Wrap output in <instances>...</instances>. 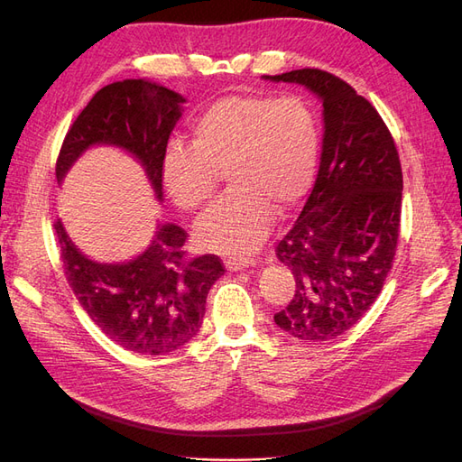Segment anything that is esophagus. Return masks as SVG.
Instances as JSON below:
<instances>
[{
  "mask_svg": "<svg viewBox=\"0 0 462 462\" xmlns=\"http://www.w3.org/2000/svg\"><path fill=\"white\" fill-rule=\"evenodd\" d=\"M256 260L254 258H245V256H235V258H227L226 260V268L229 272H239L248 268V265H254Z\"/></svg>",
  "mask_w": 462,
  "mask_h": 462,
  "instance_id": "1",
  "label": "esophagus"
}]
</instances>
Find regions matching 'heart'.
I'll use <instances>...</instances> for the list:
<instances>
[{
	"label": "heart",
	"instance_id": "b5f03b06",
	"mask_svg": "<svg viewBox=\"0 0 462 462\" xmlns=\"http://www.w3.org/2000/svg\"><path fill=\"white\" fill-rule=\"evenodd\" d=\"M192 146H167L162 177L173 202L197 214L212 202L219 175L231 194L197 227L202 248L223 254L254 250L277 212L295 209L310 190L319 153V125L299 96L233 94L192 121Z\"/></svg>",
	"mask_w": 462,
	"mask_h": 462
}]
</instances>
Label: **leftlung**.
Masks as SVG:
<instances>
[{
  "mask_svg": "<svg viewBox=\"0 0 462 462\" xmlns=\"http://www.w3.org/2000/svg\"><path fill=\"white\" fill-rule=\"evenodd\" d=\"M263 79L297 82L324 106L314 189L275 248L295 277V295L273 319L295 339L329 341L370 310L393 265L402 199L399 152L375 107L343 79L321 69Z\"/></svg>",
  "mask_w": 462,
  "mask_h": 462,
  "instance_id": "1",
  "label": "left lung"
}]
</instances>
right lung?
Returning a JSON list of instances; mask_svg holds the SVG:
<instances>
[{"mask_svg": "<svg viewBox=\"0 0 462 462\" xmlns=\"http://www.w3.org/2000/svg\"><path fill=\"white\" fill-rule=\"evenodd\" d=\"M185 97L146 79H127L97 90L69 127L55 177L61 180L82 152L111 144L141 162L162 200V165L167 141ZM69 285L82 309L111 341L138 355H167L200 331L208 291L226 273L214 254L189 258L187 231L158 223L141 256L121 263L87 258L53 223Z\"/></svg>", "mask_w": 462, "mask_h": 462, "instance_id": "1", "label": "right lung"}]
</instances>
